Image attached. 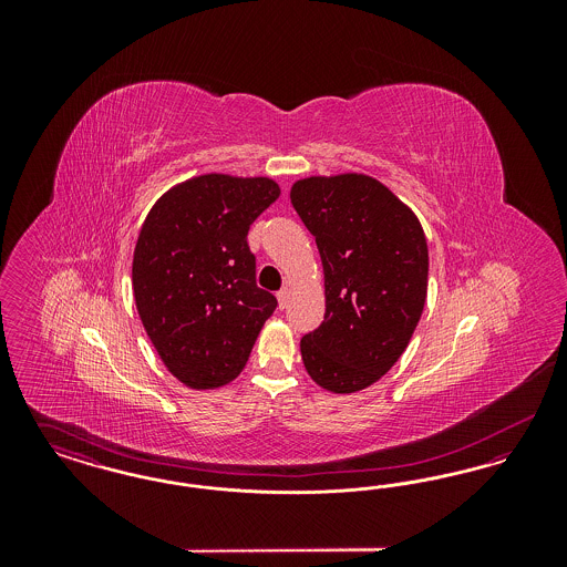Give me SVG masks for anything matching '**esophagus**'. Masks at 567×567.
Wrapping results in <instances>:
<instances>
[{"label": "esophagus", "instance_id": "34e87169", "mask_svg": "<svg viewBox=\"0 0 567 567\" xmlns=\"http://www.w3.org/2000/svg\"><path fill=\"white\" fill-rule=\"evenodd\" d=\"M276 297H278V306H280V310H285L287 306H289V289L285 287V289H280L278 293H276Z\"/></svg>", "mask_w": 567, "mask_h": 567}]
</instances>
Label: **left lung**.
I'll use <instances>...</instances> for the list:
<instances>
[{
    "label": "left lung",
    "mask_w": 567,
    "mask_h": 567,
    "mask_svg": "<svg viewBox=\"0 0 567 567\" xmlns=\"http://www.w3.org/2000/svg\"><path fill=\"white\" fill-rule=\"evenodd\" d=\"M291 204L324 271V319L299 342L303 365L331 393L361 391L393 368L421 319L430 271L423 227L363 174L297 181Z\"/></svg>",
    "instance_id": "left-lung-1"
}]
</instances>
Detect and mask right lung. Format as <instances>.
Returning a JSON list of instances; mask_svg holds the SVG:
<instances>
[{"label": "right lung", "mask_w": 567, "mask_h": 567, "mask_svg": "<svg viewBox=\"0 0 567 567\" xmlns=\"http://www.w3.org/2000/svg\"><path fill=\"white\" fill-rule=\"evenodd\" d=\"M280 195L270 178L206 174L167 190L135 244L134 297L165 368L190 389L238 377L278 301L257 287L248 229Z\"/></svg>", "instance_id": "right-lung-1"}]
</instances>
